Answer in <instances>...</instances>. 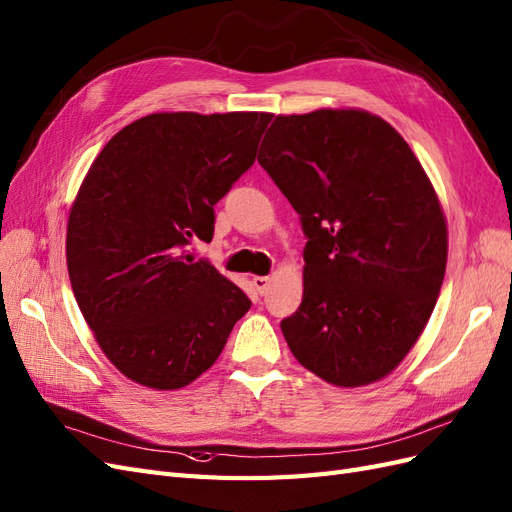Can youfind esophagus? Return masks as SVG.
Instances as JSON below:
<instances>
[{
	"label": "esophagus",
	"mask_w": 512,
	"mask_h": 512,
	"mask_svg": "<svg viewBox=\"0 0 512 512\" xmlns=\"http://www.w3.org/2000/svg\"><path fill=\"white\" fill-rule=\"evenodd\" d=\"M253 287L259 296H266V291L270 287L268 276H253Z\"/></svg>",
	"instance_id": "1"
}]
</instances>
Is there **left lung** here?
<instances>
[{
  "label": "left lung",
  "instance_id": "left-lung-1",
  "mask_svg": "<svg viewBox=\"0 0 512 512\" xmlns=\"http://www.w3.org/2000/svg\"><path fill=\"white\" fill-rule=\"evenodd\" d=\"M259 165L300 214L304 294L281 321L296 360L334 386L388 375L440 296L448 236L410 145L356 109L276 115Z\"/></svg>",
  "mask_w": 512,
  "mask_h": 512
}]
</instances>
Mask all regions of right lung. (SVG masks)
Masks as SVG:
<instances>
[{"mask_svg": "<svg viewBox=\"0 0 512 512\" xmlns=\"http://www.w3.org/2000/svg\"><path fill=\"white\" fill-rule=\"evenodd\" d=\"M272 113H152L87 171L66 233L70 285L105 356L133 382L175 390L221 356L251 300L191 244L255 163Z\"/></svg>", "mask_w": 512, "mask_h": 512, "instance_id": "add662e5", "label": "right lung"}]
</instances>
